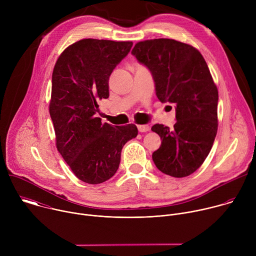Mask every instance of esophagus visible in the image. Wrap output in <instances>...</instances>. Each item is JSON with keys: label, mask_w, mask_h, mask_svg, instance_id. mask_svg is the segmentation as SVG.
<instances>
[{"label": "esophagus", "mask_w": 256, "mask_h": 256, "mask_svg": "<svg viewBox=\"0 0 256 256\" xmlns=\"http://www.w3.org/2000/svg\"><path fill=\"white\" fill-rule=\"evenodd\" d=\"M138 130L140 132H146L150 130V126L148 124H138Z\"/></svg>", "instance_id": "esophagus-1"}]
</instances>
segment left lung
<instances>
[{
  "instance_id": "8db88e82",
  "label": "left lung",
  "mask_w": 256,
  "mask_h": 256,
  "mask_svg": "<svg viewBox=\"0 0 256 256\" xmlns=\"http://www.w3.org/2000/svg\"><path fill=\"white\" fill-rule=\"evenodd\" d=\"M153 75L161 102L176 105L174 128L156 124L162 142L152 155L156 167L173 177L196 171L208 157L218 130V88L202 54L169 38L138 42L132 50Z\"/></svg>"
}]
</instances>
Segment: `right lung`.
Instances as JSON below:
<instances>
[{"mask_svg":"<svg viewBox=\"0 0 256 256\" xmlns=\"http://www.w3.org/2000/svg\"><path fill=\"white\" fill-rule=\"evenodd\" d=\"M132 46V42L82 40L68 46L54 68L50 114L56 149L89 184L116 174L122 147L138 136L136 124L112 126L96 118L97 102L109 97V77Z\"/></svg>","mask_w":256,"mask_h":256,"instance_id":"obj_1","label":"right lung"}]
</instances>
